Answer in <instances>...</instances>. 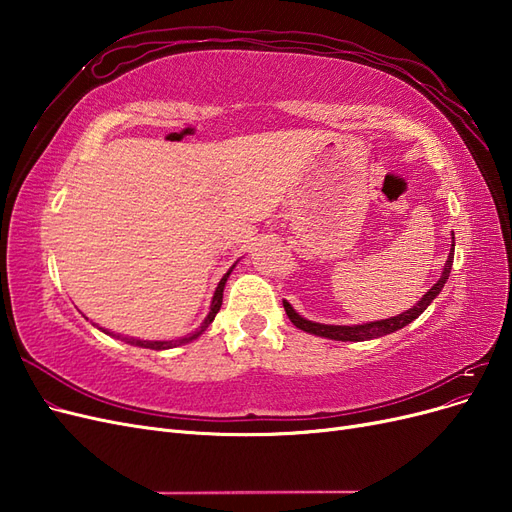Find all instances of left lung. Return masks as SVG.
<instances>
[{
    "instance_id": "8db88e82",
    "label": "left lung",
    "mask_w": 512,
    "mask_h": 512,
    "mask_svg": "<svg viewBox=\"0 0 512 512\" xmlns=\"http://www.w3.org/2000/svg\"><path fill=\"white\" fill-rule=\"evenodd\" d=\"M453 258H455V237H453L451 254H448V260H446L440 280L423 294V299L418 301L414 307L406 309V312H401V314H397L393 318L376 320V322H365V324H352V327H346V324H320V322L307 320V318H303V316H299L297 312H294L292 305L288 301H284V309H286V314H288V318H290V322L294 324V327L305 331V333H314L318 337L335 339V342H367V339L382 337V335H389V333H395L399 329H404L406 324H410L412 320H416L418 316H421L425 309L429 307V303L442 292V288H444V284L448 280V275H451Z\"/></svg>"
}]
</instances>
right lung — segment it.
I'll return each mask as SVG.
<instances>
[{
  "label": "right lung",
  "mask_w": 512,
  "mask_h": 512,
  "mask_svg": "<svg viewBox=\"0 0 512 512\" xmlns=\"http://www.w3.org/2000/svg\"><path fill=\"white\" fill-rule=\"evenodd\" d=\"M235 269V265L230 267V271ZM230 271L222 277L220 280V284H218V288H215V294H213V301H211V312H209V316L205 318V322L200 324V329L198 331H194L192 335H188V337H181V339H175V342H149V339H136V337H121V335H115V333H111V331H106V329H102L106 335H113V337H121V342H126V344H130V346H138V348H151V350H166V348H175V346H181V344H188V342H192V339H196L200 333H203L209 324L213 322V318H215V314L220 312V307H222V297H224V286H226V280H228V275H230Z\"/></svg>",
  "instance_id": "1"
}]
</instances>
